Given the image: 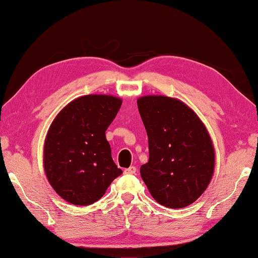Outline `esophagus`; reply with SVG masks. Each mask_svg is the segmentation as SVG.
Here are the masks:
<instances>
[{"label":"esophagus","instance_id":"obj_1","mask_svg":"<svg viewBox=\"0 0 258 258\" xmlns=\"http://www.w3.org/2000/svg\"><path fill=\"white\" fill-rule=\"evenodd\" d=\"M136 167H134V165H132V167H129V168H126V169H124V172L125 174H130V175H134V174H136Z\"/></svg>","mask_w":258,"mask_h":258}]
</instances>
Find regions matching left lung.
<instances>
[{"instance_id":"1","label":"left lung","mask_w":258,"mask_h":258,"mask_svg":"<svg viewBox=\"0 0 258 258\" xmlns=\"http://www.w3.org/2000/svg\"><path fill=\"white\" fill-rule=\"evenodd\" d=\"M149 143L141 177L154 200L171 209L188 207L209 185L215 148L207 126L184 102L162 95L137 100Z\"/></svg>"}]
</instances>
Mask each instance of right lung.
Listing matches in <instances>:
<instances>
[{
    "mask_svg": "<svg viewBox=\"0 0 258 258\" xmlns=\"http://www.w3.org/2000/svg\"><path fill=\"white\" fill-rule=\"evenodd\" d=\"M121 104V98L111 95L77 97L56 115L49 126L43 168L52 189L68 203H95L122 174L112 161L105 137Z\"/></svg>",
    "mask_w": 258,
    "mask_h": 258,
    "instance_id": "obj_1",
    "label": "right lung"
}]
</instances>
